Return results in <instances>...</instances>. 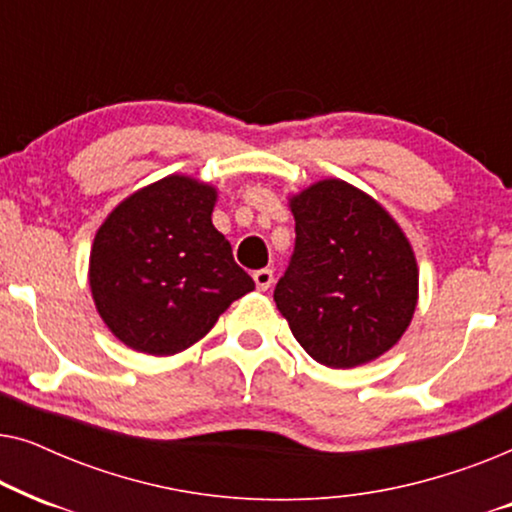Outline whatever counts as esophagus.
Segmentation results:
<instances>
[{
    "label": "esophagus",
    "instance_id": "obj_1",
    "mask_svg": "<svg viewBox=\"0 0 512 512\" xmlns=\"http://www.w3.org/2000/svg\"><path fill=\"white\" fill-rule=\"evenodd\" d=\"M254 282H256V289L258 291H268L272 286V270L263 268V270H256L254 272Z\"/></svg>",
    "mask_w": 512,
    "mask_h": 512
}]
</instances>
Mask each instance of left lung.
Wrapping results in <instances>:
<instances>
[{
  "instance_id": "obj_1",
  "label": "left lung",
  "mask_w": 512,
  "mask_h": 512,
  "mask_svg": "<svg viewBox=\"0 0 512 512\" xmlns=\"http://www.w3.org/2000/svg\"><path fill=\"white\" fill-rule=\"evenodd\" d=\"M296 251L275 303L293 338L328 368L380 359L408 331L419 298L415 251L361 188L321 179L289 195Z\"/></svg>"
}]
</instances>
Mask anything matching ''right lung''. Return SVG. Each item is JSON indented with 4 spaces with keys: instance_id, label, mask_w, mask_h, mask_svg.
Segmentation results:
<instances>
[{
    "instance_id": "right-lung-1",
    "label": "right lung",
    "mask_w": 512,
    "mask_h": 512,
    "mask_svg": "<svg viewBox=\"0 0 512 512\" xmlns=\"http://www.w3.org/2000/svg\"><path fill=\"white\" fill-rule=\"evenodd\" d=\"M216 186L170 174L139 188L97 228L88 261L95 310L125 347L172 356L205 338L254 291L212 223Z\"/></svg>"
}]
</instances>
